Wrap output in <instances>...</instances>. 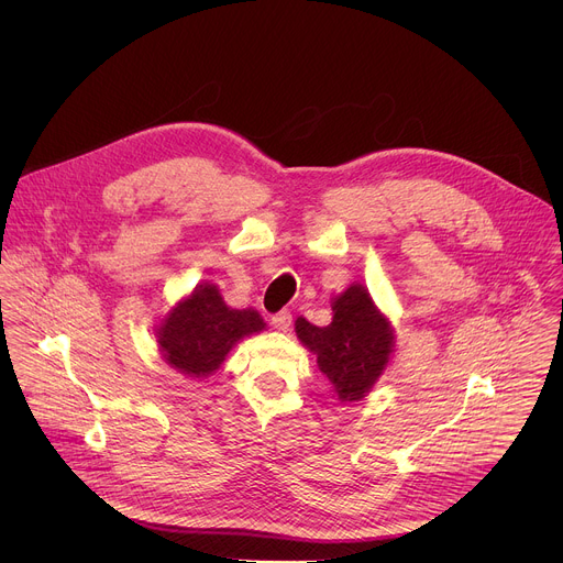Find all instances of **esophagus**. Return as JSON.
I'll list each match as a JSON object with an SVG mask.
<instances>
[{
  "mask_svg": "<svg viewBox=\"0 0 563 563\" xmlns=\"http://www.w3.org/2000/svg\"><path fill=\"white\" fill-rule=\"evenodd\" d=\"M272 325H274L276 330H280V332H287V330L291 328V311H289V309H283V311L274 313V316H272Z\"/></svg>",
  "mask_w": 563,
  "mask_h": 563,
  "instance_id": "1",
  "label": "esophagus"
}]
</instances>
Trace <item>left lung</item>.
Listing matches in <instances>:
<instances>
[{
  "instance_id": "8db88e82",
  "label": "left lung",
  "mask_w": 563,
  "mask_h": 563,
  "mask_svg": "<svg viewBox=\"0 0 563 563\" xmlns=\"http://www.w3.org/2000/svg\"><path fill=\"white\" fill-rule=\"evenodd\" d=\"M328 328L311 325L302 316L296 334L316 354L318 369L328 376L341 400L363 398L383 374L391 352L389 320L374 307L361 285H352L334 300Z\"/></svg>"
}]
</instances>
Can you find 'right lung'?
I'll return each instance as SVG.
<instances>
[{"mask_svg": "<svg viewBox=\"0 0 563 563\" xmlns=\"http://www.w3.org/2000/svg\"><path fill=\"white\" fill-rule=\"evenodd\" d=\"M265 330L256 309H231L216 285H200L178 302L157 330V345L169 365L189 376L216 372L229 350L250 334Z\"/></svg>", "mask_w": 563, "mask_h": 563, "instance_id": "add662e5", "label": "right lung"}]
</instances>
